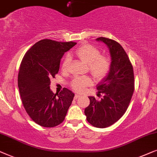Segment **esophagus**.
Wrapping results in <instances>:
<instances>
[{"instance_id": "1", "label": "esophagus", "mask_w": 157, "mask_h": 157, "mask_svg": "<svg viewBox=\"0 0 157 157\" xmlns=\"http://www.w3.org/2000/svg\"><path fill=\"white\" fill-rule=\"evenodd\" d=\"M79 98V94H75V100H76V99H78V98Z\"/></svg>"}]
</instances>
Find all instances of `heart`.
I'll use <instances>...</instances> for the list:
<instances>
[{
    "instance_id": "1",
    "label": "heart",
    "mask_w": 157,
    "mask_h": 157,
    "mask_svg": "<svg viewBox=\"0 0 157 157\" xmlns=\"http://www.w3.org/2000/svg\"><path fill=\"white\" fill-rule=\"evenodd\" d=\"M75 56L84 63H87L90 73L97 80H101L107 75L111 67L109 59L105 56H101L100 51L95 46L85 43L75 51ZM70 63V58L66 57L62 64V70L67 71ZM92 84V79L87 77H77L70 83L74 91L82 92L85 88Z\"/></svg>"
}]
</instances>
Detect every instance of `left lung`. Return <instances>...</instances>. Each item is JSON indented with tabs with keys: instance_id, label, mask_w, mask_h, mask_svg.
<instances>
[{
	"instance_id": "8db88e82",
	"label": "left lung",
	"mask_w": 157,
	"mask_h": 157,
	"mask_svg": "<svg viewBox=\"0 0 157 157\" xmlns=\"http://www.w3.org/2000/svg\"><path fill=\"white\" fill-rule=\"evenodd\" d=\"M98 41L107 45L111 56V67L107 76L97 85L101 100L89 97L90 105L85 109L87 120L94 127H109L124 115L131 101L134 90L133 67L125 50L120 43L107 37Z\"/></svg>"
}]
</instances>
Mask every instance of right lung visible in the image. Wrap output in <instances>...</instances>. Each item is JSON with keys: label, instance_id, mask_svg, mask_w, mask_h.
<instances>
[{"label": "right lung", "instance_id": "add662e5", "mask_svg": "<svg viewBox=\"0 0 157 157\" xmlns=\"http://www.w3.org/2000/svg\"><path fill=\"white\" fill-rule=\"evenodd\" d=\"M74 42L41 40L32 46L22 59L17 78L23 107L30 117L44 127H53L65 120L75 94L67 88L54 94L50 88L60 59L76 45Z\"/></svg>", "mask_w": 157, "mask_h": 157}]
</instances>
